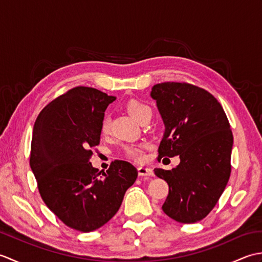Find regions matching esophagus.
<instances>
[{"mask_svg": "<svg viewBox=\"0 0 262 262\" xmlns=\"http://www.w3.org/2000/svg\"><path fill=\"white\" fill-rule=\"evenodd\" d=\"M138 176L140 177H152L153 176V170L151 168H145V166H140L137 169Z\"/></svg>", "mask_w": 262, "mask_h": 262, "instance_id": "esophagus-1", "label": "esophagus"}]
</instances>
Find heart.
Returning a JSON list of instances; mask_svg holds the SVG:
<instances>
[{
    "label": "heart",
    "instance_id": "1",
    "mask_svg": "<svg viewBox=\"0 0 262 262\" xmlns=\"http://www.w3.org/2000/svg\"><path fill=\"white\" fill-rule=\"evenodd\" d=\"M127 110H128V113L130 114L133 118H134L137 122H140L145 116L152 115V109L149 105H147L146 103H143L141 101H136V100H133V101H130L127 104ZM109 126H110L109 118L105 116L101 121V126H100L103 134H107V133L109 132ZM126 154H127V157H129L130 159H134L137 161H142V160H144V158H145L143 149L141 147H137V146H127Z\"/></svg>",
    "mask_w": 262,
    "mask_h": 262
}]
</instances>
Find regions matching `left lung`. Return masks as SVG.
Here are the masks:
<instances>
[{
  "mask_svg": "<svg viewBox=\"0 0 262 262\" xmlns=\"http://www.w3.org/2000/svg\"><path fill=\"white\" fill-rule=\"evenodd\" d=\"M151 97L165 127L159 159L180 158L174 169H154L169 185L162 209L179 223H196L214 208L230 179L229 120L214 96L188 83H159Z\"/></svg>",
  "mask_w": 262,
  "mask_h": 262,
  "instance_id": "obj_1",
  "label": "left lung"
}]
</instances>
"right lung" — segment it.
Segmentation results:
<instances>
[{
	"label": "right lung",
	"instance_id": "1",
	"mask_svg": "<svg viewBox=\"0 0 262 262\" xmlns=\"http://www.w3.org/2000/svg\"><path fill=\"white\" fill-rule=\"evenodd\" d=\"M115 100L97 89L77 86L48 103L33 126L30 168L39 192L76 231L92 232L113 219L137 178L136 168L126 161H114L102 174L90 162L104 111Z\"/></svg>",
	"mask_w": 262,
	"mask_h": 262
}]
</instances>
